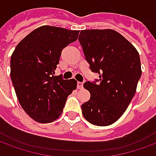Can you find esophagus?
Listing matches in <instances>:
<instances>
[{"instance_id":"1","label":"esophagus","mask_w":156,"mask_h":156,"mask_svg":"<svg viewBox=\"0 0 156 156\" xmlns=\"http://www.w3.org/2000/svg\"><path fill=\"white\" fill-rule=\"evenodd\" d=\"M77 86H78V89H83V83L82 82H78Z\"/></svg>"}]
</instances>
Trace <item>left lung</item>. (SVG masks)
<instances>
[{
    "label": "left lung",
    "instance_id": "obj_1",
    "mask_svg": "<svg viewBox=\"0 0 156 156\" xmlns=\"http://www.w3.org/2000/svg\"><path fill=\"white\" fill-rule=\"evenodd\" d=\"M78 40L91 71L99 74L83 84L91 97L82 105L83 115L93 125L109 126L122 116L136 93L141 76L139 54L113 30H81Z\"/></svg>",
    "mask_w": 156,
    "mask_h": 156
}]
</instances>
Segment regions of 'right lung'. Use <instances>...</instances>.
<instances>
[{
	"label": "right lung",
	"instance_id": "add662e5",
	"mask_svg": "<svg viewBox=\"0 0 156 156\" xmlns=\"http://www.w3.org/2000/svg\"><path fill=\"white\" fill-rule=\"evenodd\" d=\"M79 30L44 25L25 37L10 58V78L17 98L32 119L49 123L63 112L77 87L75 79L54 76L61 53L77 40Z\"/></svg>",
	"mask_w": 156,
	"mask_h": 156
}]
</instances>
